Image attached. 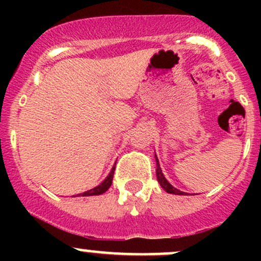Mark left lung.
Instances as JSON below:
<instances>
[{
	"label": "left lung",
	"instance_id": "1",
	"mask_svg": "<svg viewBox=\"0 0 261 261\" xmlns=\"http://www.w3.org/2000/svg\"><path fill=\"white\" fill-rule=\"evenodd\" d=\"M155 156H156V155H155ZM156 179H158V181H159L160 187H162L165 192H168V193L181 194V196H183V194H186L184 192L178 191L177 188H174V187H173L169 181L165 179L164 174H163V172H162V168H160V165H159V160L158 159H156Z\"/></svg>",
	"mask_w": 261,
	"mask_h": 261
}]
</instances>
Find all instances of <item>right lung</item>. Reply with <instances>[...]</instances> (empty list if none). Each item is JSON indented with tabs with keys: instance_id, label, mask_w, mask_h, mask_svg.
Listing matches in <instances>:
<instances>
[{
	"instance_id": "obj_1",
	"label": "right lung",
	"mask_w": 261,
	"mask_h": 261,
	"mask_svg": "<svg viewBox=\"0 0 261 261\" xmlns=\"http://www.w3.org/2000/svg\"><path fill=\"white\" fill-rule=\"evenodd\" d=\"M115 165H116V164H115ZM115 165H114V167H112L111 172H110V174L107 175L106 179L102 181V183L99 184V186L94 187V188L89 189V191H87V192H83V193L78 194V196H83V197H86V196H98V194L105 193V192H106L107 189H109L110 187H111V184H112V179H114L115 168H116Z\"/></svg>"
}]
</instances>
